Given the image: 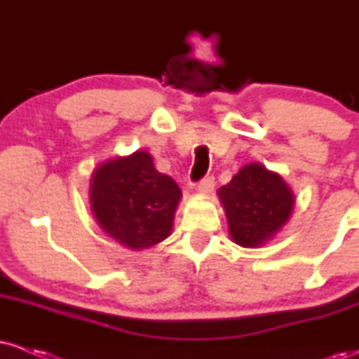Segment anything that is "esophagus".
<instances>
[{
	"label": "esophagus",
	"mask_w": 359,
	"mask_h": 359,
	"mask_svg": "<svg viewBox=\"0 0 359 359\" xmlns=\"http://www.w3.org/2000/svg\"><path fill=\"white\" fill-rule=\"evenodd\" d=\"M197 191H199L201 194H205V196L212 194V191H214V179H212V177H208V179L201 180L199 185H197Z\"/></svg>",
	"instance_id": "esophagus-1"
}]
</instances>
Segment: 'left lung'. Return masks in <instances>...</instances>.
<instances>
[{
	"label": "left lung",
	"mask_w": 359,
	"mask_h": 359,
	"mask_svg": "<svg viewBox=\"0 0 359 359\" xmlns=\"http://www.w3.org/2000/svg\"><path fill=\"white\" fill-rule=\"evenodd\" d=\"M229 236L243 248H259L285 228L295 205L294 191L277 172L246 163L217 191Z\"/></svg>",
	"instance_id": "left-lung-1"
}]
</instances>
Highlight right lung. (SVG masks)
<instances>
[{
  "mask_svg": "<svg viewBox=\"0 0 359 359\" xmlns=\"http://www.w3.org/2000/svg\"><path fill=\"white\" fill-rule=\"evenodd\" d=\"M180 199L175 180L160 174L143 148L104 160L90 174L89 203L97 224L131 251L151 248L170 236Z\"/></svg>",
  "mask_w": 359,
  "mask_h": 359,
  "instance_id": "1",
  "label": "right lung"
}]
</instances>
